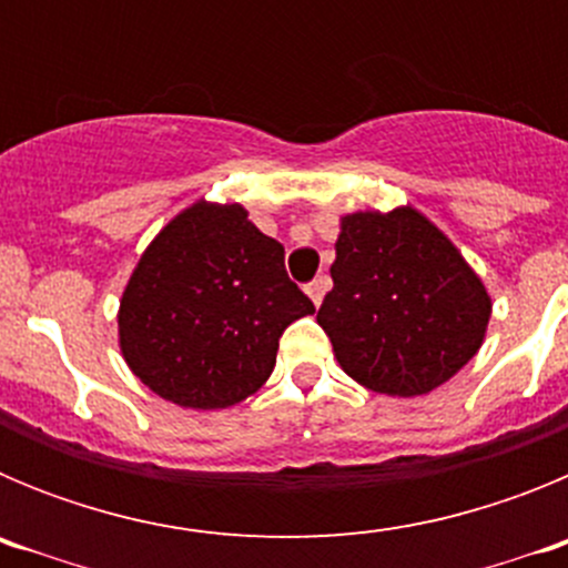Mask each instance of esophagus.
Returning a JSON list of instances; mask_svg holds the SVG:
<instances>
[{
    "instance_id": "obj_1",
    "label": "esophagus",
    "mask_w": 568,
    "mask_h": 568,
    "mask_svg": "<svg viewBox=\"0 0 568 568\" xmlns=\"http://www.w3.org/2000/svg\"><path fill=\"white\" fill-rule=\"evenodd\" d=\"M304 290H307V295H310V298H313L315 307H318L321 301H324V293H327V290H329V275H318V278L310 281V284Z\"/></svg>"
}]
</instances>
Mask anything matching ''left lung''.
<instances>
[{
  "instance_id": "obj_1",
  "label": "left lung",
  "mask_w": 568,
  "mask_h": 568,
  "mask_svg": "<svg viewBox=\"0 0 568 568\" xmlns=\"http://www.w3.org/2000/svg\"><path fill=\"white\" fill-rule=\"evenodd\" d=\"M329 273L318 324L344 373L373 393H433L484 344L489 295L418 210L344 215Z\"/></svg>"
}]
</instances>
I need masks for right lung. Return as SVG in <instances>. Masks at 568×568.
<instances>
[{"instance_id": "right-lung-1", "label": "right lung", "mask_w": 568, "mask_h": 568, "mask_svg": "<svg viewBox=\"0 0 568 568\" xmlns=\"http://www.w3.org/2000/svg\"><path fill=\"white\" fill-rule=\"evenodd\" d=\"M315 313L284 270V247L241 204L179 213L135 264L119 307L133 375L164 400L224 409L270 378L281 333Z\"/></svg>"}]
</instances>
